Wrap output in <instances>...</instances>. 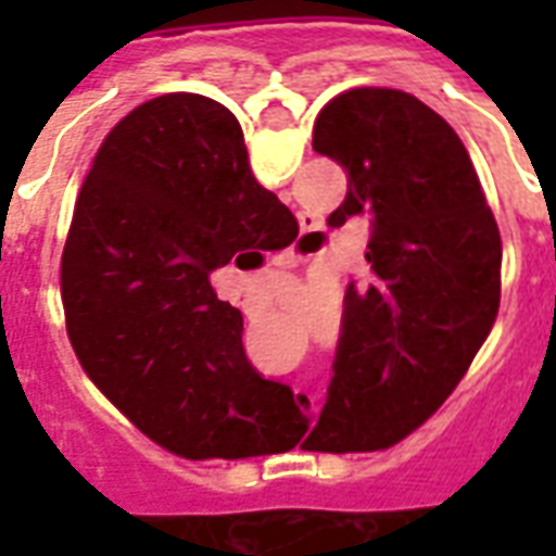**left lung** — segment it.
<instances>
[{
  "label": "left lung",
  "instance_id": "8db88e82",
  "mask_svg": "<svg viewBox=\"0 0 556 556\" xmlns=\"http://www.w3.org/2000/svg\"><path fill=\"white\" fill-rule=\"evenodd\" d=\"M313 148L349 172L330 214L372 217V277L345 294L315 453L387 450L441 408L501 306L503 243L465 142L399 89L363 86L318 113Z\"/></svg>",
  "mask_w": 556,
  "mask_h": 556
}]
</instances>
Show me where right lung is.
I'll return each mask as SVG.
<instances>
[{"label":"right lung","instance_id":"add662e5","mask_svg":"<svg viewBox=\"0 0 556 556\" xmlns=\"http://www.w3.org/2000/svg\"><path fill=\"white\" fill-rule=\"evenodd\" d=\"M298 219L250 172L238 118L172 91L106 134L62 253V306L79 366L169 453H277L270 381L243 357V318L211 289L229 262L262 265Z\"/></svg>","mask_w":556,"mask_h":556}]
</instances>
